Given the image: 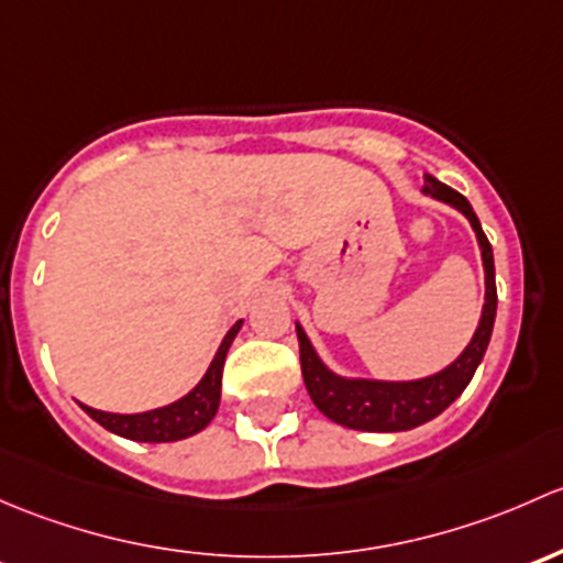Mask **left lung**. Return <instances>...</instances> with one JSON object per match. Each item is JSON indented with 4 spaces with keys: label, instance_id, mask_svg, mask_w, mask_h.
<instances>
[{
    "label": "left lung",
    "instance_id": "1",
    "mask_svg": "<svg viewBox=\"0 0 563 563\" xmlns=\"http://www.w3.org/2000/svg\"><path fill=\"white\" fill-rule=\"evenodd\" d=\"M422 192L437 197V200L450 202L457 211L466 213L472 222L474 233H477L479 249H483L485 263V306L483 320H479L477 333H474L472 344L463 350L453 366H448L439 374L428 376V379L417 382H368V379H341V376L330 374L317 357L314 346L306 339L303 328L298 324V344H300V371H303L306 390H309L314 407L330 417L333 422L344 428H355V431H409V428L422 426V422L433 420L442 415L450 404L466 390L472 382L474 371L483 361L485 350H488L490 333H494L496 320V271H494V249L490 241L485 239L483 224H479L477 213L472 211L468 200L448 184L437 181L433 176H426V187Z\"/></svg>",
    "mask_w": 563,
    "mask_h": 563
}]
</instances>
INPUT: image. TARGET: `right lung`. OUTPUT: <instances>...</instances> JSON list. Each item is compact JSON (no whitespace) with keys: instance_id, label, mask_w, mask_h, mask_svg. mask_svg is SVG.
Returning <instances> with one entry per match:
<instances>
[{"instance_id":"right-lung-1","label":"right lung","mask_w":563,"mask_h":563,"mask_svg":"<svg viewBox=\"0 0 563 563\" xmlns=\"http://www.w3.org/2000/svg\"><path fill=\"white\" fill-rule=\"evenodd\" d=\"M239 330L241 320L228 330V335H224L222 346H219L217 357L211 361L200 385L189 396H184L181 401L170 404V407L143 411V415H110V411L84 407V404L80 407H84L91 420L100 422L102 428H108V431L119 433L124 439H132V442H178V439L192 437V433L202 431L213 420V415H217L219 396H222L224 357H228V350Z\"/></svg>"}]
</instances>
